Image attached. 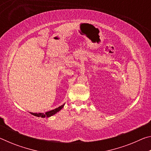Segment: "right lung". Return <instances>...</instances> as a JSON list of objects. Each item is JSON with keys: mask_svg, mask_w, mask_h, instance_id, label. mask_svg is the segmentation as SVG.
Wrapping results in <instances>:
<instances>
[{"mask_svg": "<svg viewBox=\"0 0 151 151\" xmlns=\"http://www.w3.org/2000/svg\"><path fill=\"white\" fill-rule=\"evenodd\" d=\"M64 105H65V104L54 110H52V111H50L45 112V113H33V112H30V114H32V115H34V116H38V117H42V118H45V117H50L51 116L54 115L55 114L57 113V112H58V111H60V110L63 108Z\"/></svg>", "mask_w": 151, "mask_h": 151, "instance_id": "right-lung-1", "label": "right lung"}]
</instances>
